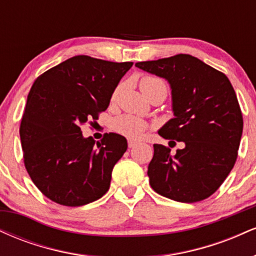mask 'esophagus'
Here are the masks:
<instances>
[{"label":"esophagus","mask_w":256,"mask_h":256,"mask_svg":"<svg viewBox=\"0 0 256 256\" xmlns=\"http://www.w3.org/2000/svg\"><path fill=\"white\" fill-rule=\"evenodd\" d=\"M138 142H136V140H128V148H134V146L137 144Z\"/></svg>","instance_id":"34e87169"}]
</instances>
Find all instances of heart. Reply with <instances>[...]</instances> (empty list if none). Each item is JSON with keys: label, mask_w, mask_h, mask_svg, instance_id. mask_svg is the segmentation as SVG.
Wrapping results in <instances>:
<instances>
[{"label": "heart", "mask_w": 256, "mask_h": 256, "mask_svg": "<svg viewBox=\"0 0 256 256\" xmlns=\"http://www.w3.org/2000/svg\"><path fill=\"white\" fill-rule=\"evenodd\" d=\"M140 88L146 96L155 88H161L166 94V86L164 82L158 78L150 77V76H146V77L140 79ZM148 122L136 116H132V114H125V116H119L113 122L114 131H116L125 137L136 138V140L142 137L148 130Z\"/></svg>", "instance_id": "1"}]
</instances>
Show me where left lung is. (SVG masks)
<instances>
[{"label":"left lung","instance_id":"left-lung-1","mask_svg":"<svg viewBox=\"0 0 256 256\" xmlns=\"http://www.w3.org/2000/svg\"><path fill=\"white\" fill-rule=\"evenodd\" d=\"M136 67L171 85L174 118L158 134L183 142L154 144L148 177L154 192L178 202H198L219 189L238 154L243 118L234 88L222 72L188 54L137 62ZM173 139L175 140H172Z\"/></svg>","mask_w":256,"mask_h":256}]
</instances>
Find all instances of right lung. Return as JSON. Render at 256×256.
<instances>
[{
	"label": "right lung",
	"mask_w": 256,
	"mask_h": 256,
	"mask_svg": "<svg viewBox=\"0 0 256 256\" xmlns=\"http://www.w3.org/2000/svg\"><path fill=\"white\" fill-rule=\"evenodd\" d=\"M134 62H112L77 55L40 74L28 96L20 124L24 164L34 185L58 204L78 207L101 198L113 167L128 149L118 134L101 142L85 138L110 106L120 79Z\"/></svg>",
	"instance_id": "1"
}]
</instances>
